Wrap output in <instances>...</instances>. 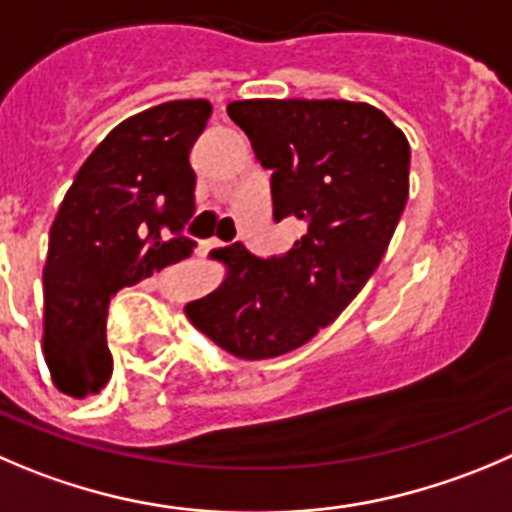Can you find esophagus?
<instances>
[{
	"label": "esophagus",
	"mask_w": 512,
	"mask_h": 512,
	"mask_svg": "<svg viewBox=\"0 0 512 512\" xmlns=\"http://www.w3.org/2000/svg\"><path fill=\"white\" fill-rule=\"evenodd\" d=\"M226 246L228 243L221 241V238H211V241L203 243V248H206V251H213V248H226Z\"/></svg>",
	"instance_id": "1"
}]
</instances>
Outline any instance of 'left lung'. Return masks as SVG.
<instances>
[{"label":"left lung","mask_w":512,"mask_h":512,"mask_svg":"<svg viewBox=\"0 0 512 512\" xmlns=\"http://www.w3.org/2000/svg\"><path fill=\"white\" fill-rule=\"evenodd\" d=\"M228 118L271 170L274 221L304 236L269 259L221 248L231 274L186 314L223 352L271 359L311 342L374 274L410 193V143L367 102L241 100Z\"/></svg>","instance_id":"left-lung-1"}]
</instances>
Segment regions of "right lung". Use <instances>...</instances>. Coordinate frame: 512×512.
Wrapping results in <instances>:
<instances>
[{"label":"right lung","mask_w":512,"mask_h":512,"mask_svg":"<svg viewBox=\"0 0 512 512\" xmlns=\"http://www.w3.org/2000/svg\"><path fill=\"white\" fill-rule=\"evenodd\" d=\"M208 118V100L155 105L110 130L77 170L42 274L45 362L60 392L85 399L110 382V299L196 248L183 228L196 213L191 148Z\"/></svg>","instance_id":"right-lung-1"}]
</instances>
